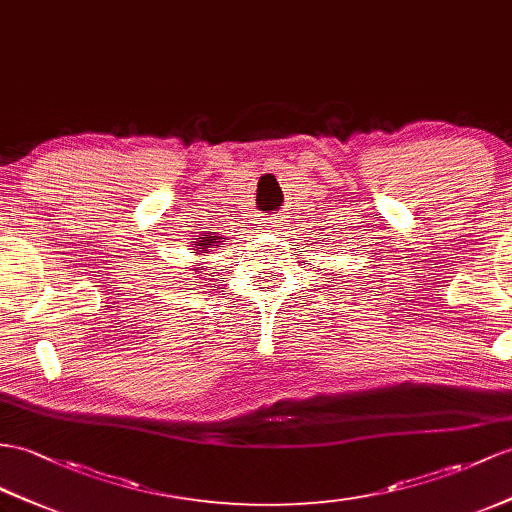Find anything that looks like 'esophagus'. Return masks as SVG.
Listing matches in <instances>:
<instances>
[{"instance_id": "34e87169", "label": "esophagus", "mask_w": 512, "mask_h": 512, "mask_svg": "<svg viewBox=\"0 0 512 512\" xmlns=\"http://www.w3.org/2000/svg\"><path fill=\"white\" fill-rule=\"evenodd\" d=\"M284 217H271V219H267V226H269V230L273 232V234H282L284 232Z\"/></svg>"}]
</instances>
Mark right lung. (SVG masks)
<instances>
[{"label": "right lung", "mask_w": 512, "mask_h": 512, "mask_svg": "<svg viewBox=\"0 0 512 512\" xmlns=\"http://www.w3.org/2000/svg\"><path fill=\"white\" fill-rule=\"evenodd\" d=\"M223 241H221V236H213V234H204L202 239L199 241H195V249H193V254L195 256H206L208 252H210V247H219ZM191 271L193 273H199V276H202V267H199V263H195L193 267H191ZM195 278V276H193Z\"/></svg>", "instance_id": "right-lung-1"}]
</instances>
